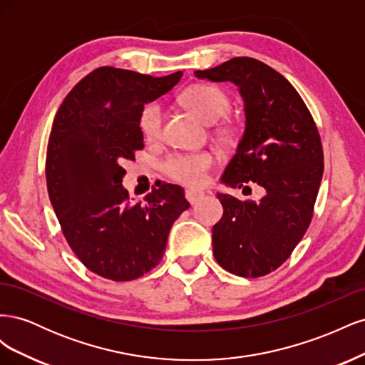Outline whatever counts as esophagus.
<instances>
[{
    "label": "esophagus",
    "mask_w": 365,
    "mask_h": 365,
    "mask_svg": "<svg viewBox=\"0 0 365 365\" xmlns=\"http://www.w3.org/2000/svg\"><path fill=\"white\" fill-rule=\"evenodd\" d=\"M185 197H187V201H189L193 205L200 200H202L204 192H201V190H185Z\"/></svg>",
    "instance_id": "obj_1"
}]
</instances>
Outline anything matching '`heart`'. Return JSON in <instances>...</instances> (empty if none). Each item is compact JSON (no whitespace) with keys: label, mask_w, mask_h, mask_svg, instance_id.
<instances>
[{"label":"heart","mask_w":365,"mask_h":365,"mask_svg":"<svg viewBox=\"0 0 365 365\" xmlns=\"http://www.w3.org/2000/svg\"><path fill=\"white\" fill-rule=\"evenodd\" d=\"M184 105L190 111L204 120L205 123H213L222 117L228 109V97L217 86L213 85H193L182 94ZM163 109L158 103L148 105L141 113L140 128L146 140H157L161 134ZM215 164V158L208 152L184 153L173 155L161 165L168 178L185 185H200L205 181L207 170Z\"/></svg>","instance_id":"1"}]
</instances>
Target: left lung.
<instances>
[{
  "mask_svg": "<svg viewBox=\"0 0 365 365\" xmlns=\"http://www.w3.org/2000/svg\"><path fill=\"white\" fill-rule=\"evenodd\" d=\"M197 79L231 82L244 102L245 129L220 176L231 189H263L257 202L217 193L224 216L213 227L217 263L240 277H260L289 257L311 224L323 178V148L302 97L257 59L235 58Z\"/></svg>",
  "mask_w": 365,
  "mask_h": 365,
  "instance_id": "1",
  "label": "left lung"
}]
</instances>
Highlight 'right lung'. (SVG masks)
Returning a JSON list of instances; mask_svg holds the SVG:
<instances>
[{
    "instance_id": "add662e5",
    "label": "right lung",
    "mask_w": 365,
    "mask_h": 365,
    "mask_svg": "<svg viewBox=\"0 0 365 365\" xmlns=\"http://www.w3.org/2000/svg\"><path fill=\"white\" fill-rule=\"evenodd\" d=\"M181 76L101 67L73 88L54 117L46 170L50 201L68 245L101 277L128 282L155 268L172 224L190 207L180 185L163 182L141 204L121 184V165L143 149V108Z\"/></svg>"
}]
</instances>
